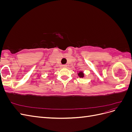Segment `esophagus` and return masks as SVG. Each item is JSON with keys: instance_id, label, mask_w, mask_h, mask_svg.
Instances as JSON below:
<instances>
[{"instance_id": "esophagus-1", "label": "esophagus", "mask_w": 132, "mask_h": 132, "mask_svg": "<svg viewBox=\"0 0 132 132\" xmlns=\"http://www.w3.org/2000/svg\"><path fill=\"white\" fill-rule=\"evenodd\" d=\"M62 67H63V68H66V67H67V65L66 64H64V65H62Z\"/></svg>"}]
</instances>
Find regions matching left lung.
Instances as JSON below:
<instances>
[{"mask_svg": "<svg viewBox=\"0 0 132 132\" xmlns=\"http://www.w3.org/2000/svg\"><path fill=\"white\" fill-rule=\"evenodd\" d=\"M78 75L79 76V77L82 78V77H84V74L82 73V72H81V71H80V72H79V73L78 74Z\"/></svg>", "mask_w": 132, "mask_h": 132, "instance_id": "obj_1", "label": "left lung"}]
</instances>
